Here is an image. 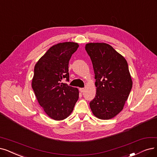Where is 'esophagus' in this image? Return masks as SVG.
Instances as JSON below:
<instances>
[{
	"mask_svg": "<svg viewBox=\"0 0 157 157\" xmlns=\"http://www.w3.org/2000/svg\"><path fill=\"white\" fill-rule=\"evenodd\" d=\"M79 90H80V92L83 93V92L85 91V89H84V88H83V87H82V88H80V89H79Z\"/></svg>",
	"mask_w": 157,
	"mask_h": 157,
	"instance_id": "obj_1",
	"label": "esophagus"
}]
</instances>
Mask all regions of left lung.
Returning a JSON list of instances; mask_svg holds the SVG:
<instances>
[{"mask_svg": "<svg viewBox=\"0 0 157 157\" xmlns=\"http://www.w3.org/2000/svg\"><path fill=\"white\" fill-rule=\"evenodd\" d=\"M85 49L95 73L97 92L90 102L93 115L108 120L120 113L132 88L126 60L105 43H89Z\"/></svg>", "mask_w": 157, "mask_h": 157, "instance_id": "8db88e82", "label": "left lung"}]
</instances>
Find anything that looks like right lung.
<instances>
[{
    "mask_svg": "<svg viewBox=\"0 0 157 157\" xmlns=\"http://www.w3.org/2000/svg\"><path fill=\"white\" fill-rule=\"evenodd\" d=\"M78 44L62 42L50 48L37 62L34 68L32 88L46 113L55 121L70 115L78 99L76 87L62 82L69 81L68 65Z\"/></svg>",
    "mask_w": 157,
    "mask_h": 157,
    "instance_id": "1",
    "label": "right lung"
}]
</instances>
